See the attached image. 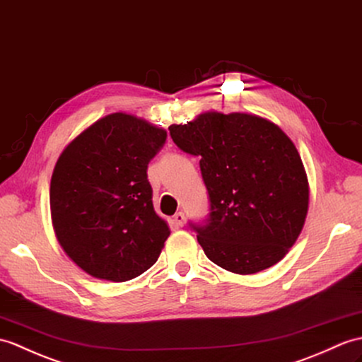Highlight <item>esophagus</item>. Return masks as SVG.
I'll return each instance as SVG.
<instances>
[{"label":"esophagus","instance_id":"obj_1","mask_svg":"<svg viewBox=\"0 0 362 362\" xmlns=\"http://www.w3.org/2000/svg\"><path fill=\"white\" fill-rule=\"evenodd\" d=\"M173 221H174V223L177 225V226H183L185 225V214L182 211L175 213L174 217H173Z\"/></svg>","mask_w":362,"mask_h":362}]
</instances>
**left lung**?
<instances>
[{"mask_svg": "<svg viewBox=\"0 0 362 362\" xmlns=\"http://www.w3.org/2000/svg\"><path fill=\"white\" fill-rule=\"evenodd\" d=\"M173 141L200 157L209 219L194 226L206 257L236 274L279 262L304 228L310 188L295 143L248 112L205 111L171 124Z\"/></svg>", "mask_w": 362, "mask_h": 362, "instance_id": "8db88e82", "label": "left lung"}]
</instances>
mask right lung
<instances>
[{
	"instance_id": "add662e5",
	"label": "right lung",
	"mask_w": 362,
	"mask_h": 362,
	"mask_svg": "<svg viewBox=\"0 0 362 362\" xmlns=\"http://www.w3.org/2000/svg\"><path fill=\"white\" fill-rule=\"evenodd\" d=\"M166 131L114 112L81 131L55 163L50 217L64 253L92 277L124 282L153 267L170 226L153 206L148 163Z\"/></svg>"
}]
</instances>
